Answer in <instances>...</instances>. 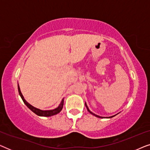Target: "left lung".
<instances>
[{
    "mask_svg": "<svg viewBox=\"0 0 150 150\" xmlns=\"http://www.w3.org/2000/svg\"><path fill=\"white\" fill-rule=\"evenodd\" d=\"M85 106H86V108H87V110L88 111H89L90 113L91 114H92L93 115H94V116H96V117H99V118H112V117H115L116 115H112V116H110V117H101V116H99V115H96V114H94L93 112H92L91 110H90L89 109V108H88V106H87V104H86V102H85Z\"/></svg>",
    "mask_w": 150,
    "mask_h": 150,
    "instance_id": "obj_1",
    "label": "left lung"
}]
</instances>
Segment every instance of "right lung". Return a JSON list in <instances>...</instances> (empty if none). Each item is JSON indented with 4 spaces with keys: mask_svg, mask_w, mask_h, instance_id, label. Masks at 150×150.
Masks as SVG:
<instances>
[{
    "mask_svg": "<svg viewBox=\"0 0 150 150\" xmlns=\"http://www.w3.org/2000/svg\"><path fill=\"white\" fill-rule=\"evenodd\" d=\"M18 92H19L20 97H21L22 100H23L24 103L26 104V106H27V107L29 108V109L31 110V111L33 112L34 113H35L37 115L41 116V117H51V116L55 115L59 113V112L61 111V110H62L63 106V103H64V98H63L62 100H61L60 104H59V105L57 106V108H54V109H52V110H41V109H39V108H36V107H34L33 106H32L31 104H30L29 103H28V102L26 101V100L24 99L23 95H22V93H21V91H20L19 85H18Z\"/></svg>",
    "mask_w": 150,
    "mask_h": 150,
    "instance_id": "add662e5",
    "label": "right lung"
}]
</instances>
